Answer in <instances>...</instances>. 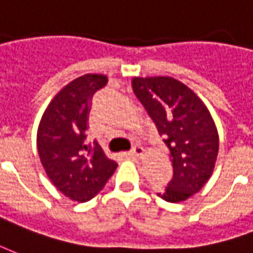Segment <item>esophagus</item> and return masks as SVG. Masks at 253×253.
Instances as JSON below:
<instances>
[{
  "label": "esophagus",
  "instance_id": "34e87169",
  "mask_svg": "<svg viewBox=\"0 0 253 253\" xmlns=\"http://www.w3.org/2000/svg\"><path fill=\"white\" fill-rule=\"evenodd\" d=\"M130 154L133 155V156H136V158H139V159H141L143 156H144V148L141 147V145H134L133 149H132V152Z\"/></svg>",
  "mask_w": 253,
  "mask_h": 253
}]
</instances>
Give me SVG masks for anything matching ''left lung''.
Listing matches in <instances>:
<instances>
[{
	"mask_svg": "<svg viewBox=\"0 0 253 253\" xmlns=\"http://www.w3.org/2000/svg\"><path fill=\"white\" fill-rule=\"evenodd\" d=\"M132 88L167 145L174 169L169 187L158 193L167 202H182L210 179L218 155V132L197 94L171 77L132 79Z\"/></svg>",
	"mask_w": 253,
	"mask_h": 253,
	"instance_id": "obj_1",
	"label": "left lung"
}]
</instances>
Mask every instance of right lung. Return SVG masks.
<instances>
[{
    "instance_id": "right-lung-1",
    "label": "right lung",
    "mask_w": 253,
    "mask_h": 253,
    "mask_svg": "<svg viewBox=\"0 0 253 253\" xmlns=\"http://www.w3.org/2000/svg\"><path fill=\"white\" fill-rule=\"evenodd\" d=\"M108 84L102 74H86L59 91L38 129V152L53 186L70 200L86 202L104 189L117 169L94 140L86 143L93 94Z\"/></svg>"
}]
</instances>
